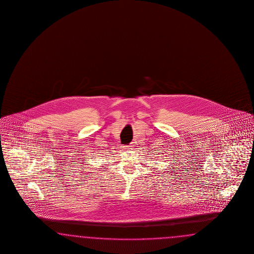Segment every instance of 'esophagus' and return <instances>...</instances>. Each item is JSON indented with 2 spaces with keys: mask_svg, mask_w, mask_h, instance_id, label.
Listing matches in <instances>:
<instances>
[{
  "mask_svg": "<svg viewBox=\"0 0 254 254\" xmlns=\"http://www.w3.org/2000/svg\"><path fill=\"white\" fill-rule=\"evenodd\" d=\"M133 147H134L133 143H130L128 146H127V149H133Z\"/></svg>",
  "mask_w": 254,
  "mask_h": 254,
  "instance_id": "esophagus-1",
  "label": "esophagus"
}]
</instances>
